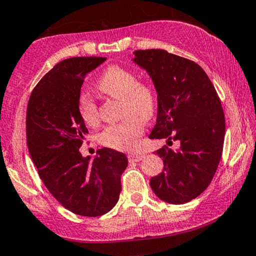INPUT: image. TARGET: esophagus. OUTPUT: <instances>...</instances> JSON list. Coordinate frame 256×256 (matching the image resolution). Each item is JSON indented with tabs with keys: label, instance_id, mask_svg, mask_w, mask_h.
Masks as SVG:
<instances>
[{
	"label": "esophagus",
	"instance_id": "obj_1",
	"mask_svg": "<svg viewBox=\"0 0 256 256\" xmlns=\"http://www.w3.org/2000/svg\"><path fill=\"white\" fill-rule=\"evenodd\" d=\"M143 158H144V154H140V152H131V154L128 155V158L130 162H138Z\"/></svg>",
	"mask_w": 256,
	"mask_h": 256
}]
</instances>
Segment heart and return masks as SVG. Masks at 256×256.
Here are the masks:
<instances>
[{"label": "heart", "instance_id": "b5f03b06", "mask_svg": "<svg viewBox=\"0 0 256 256\" xmlns=\"http://www.w3.org/2000/svg\"><path fill=\"white\" fill-rule=\"evenodd\" d=\"M98 88L110 98L122 100V116L118 124L107 126L100 134L98 142L116 150H131L143 134V122L154 116L156 96L149 84L138 82L136 74L122 66H110L98 82ZM78 112L86 125L100 122L98 107L88 94L79 96Z\"/></svg>", "mask_w": 256, "mask_h": 256}]
</instances>
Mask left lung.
Segmentation results:
<instances>
[{"mask_svg": "<svg viewBox=\"0 0 256 256\" xmlns=\"http://www.w3.org/2000/svg\"><path fill=\"white\" fill-rule=\"evenodd\" d=\"M158 91V119L150 140H178L179 150H156L164 170L150 179L158 198L183 204L210 184L224 146L225 116L214 85L198 64L162 49L134 52Z\"/></svg>", "mask_w": 256, "mask_h": 256, "instance_id": "left-lung-1", "label": "left lung"}]
</instances>
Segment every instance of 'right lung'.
I'll use <instances>...</instances> for the list:
<instances>
[{
    "label": "right lung",
    "instance_id": "1",
    "mask_svg": "<svg viewBox=\"0 0 256 256\" xmlns=\"http://www.w3.org/2000/svg\"><path fill=\"white\" fill-rule=\"evenodd\" d=\"M106 58L83 56L61 61L38 82L26 110V138L40 179L72 213L98 216L116 204L128 158L110 148L90 160L79 152L88 128L78 112L84 78Z\"/></svg>",
    "mask_w": 256,
    "mask_h": 256
}]
</instances>
